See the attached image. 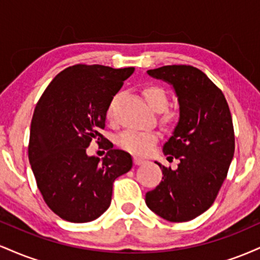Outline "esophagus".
Listing matches in <instances>:
<instances>
[{"label":"esophagus","mask_w":260,"mask_h":260,"mask_svg":"<svg viewBox=\"0 0 260 260\" xmlns=\"http://www.w3.org/2000/svg\"><path fill=\"white\" fill-rule=\"evenodd\" d=\"M133 161H134V164H136V165H142V164L145 162L144 159H140V157H137V156H134Z\"/></svg>","instance_id":"obj_1"}]
</instances>
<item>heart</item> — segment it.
Masks as SVG:
<instances>
[{"instance_id":"heart-1","label":"heart","mask_w":260,"mask_h":260,"mask_svg":"<svg viewBox=\"0 0 260 260\" xmlns=\"http://www.w3.org/2000/svg\"><path fill=\"white\" fill-rule=\"evenodd\" d=\"M143 95L147 100L148 105L154 111L160 112V120L162 123L170 124L177 120V111L171 109H166L169 103V98L166 91L159 85H147L143 89ZM117 96H115L107 107V118L112 120L113 106H115ZM159 140V134L156 132H138V131H124L117 137V144L122 149L136 155H147L153 150V148Z\"/></svg>"}]
</instances>
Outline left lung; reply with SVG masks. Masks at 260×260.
I'll return each mask as SVG.
<instances>
[{"instance_id": "left-lung-1", "label": "left lung", "mask_w": 260, "mask_h": 260, "mask_svg": "<svg viewBox=\"0 0 260 260\" xmlns=\"http://www.w3.org/2000/svg\"><path fill=\"white\" fill-rule=\"evenodd\" d=\"M148 74L171 84L178 98L180 118L164 154L180 164L171 170L155 161L162 181L145 203L168 221H189L213 205L228 176L235 153L231 112L222 91L193 66H164Z\"/></svg>"}]
</instances>
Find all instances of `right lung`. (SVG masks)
<instances>
[{"mask_svg":"<svg viewBox=\"0 0 260 260\" xmlns=\"http://www.w3.org/2000/svg\"><path fill=\"white\" fill-rule=\"evenodd\" d=\"M133 67L76 64L58 73L35 107L29 162L39 190L56 215L71 222L98 219L111 204L113 182L132 169L127 151L109 149L100 161L88 157L92 139L104 140L107 107Z\"/></svg>","mask_w":260,"mask_h":260,"instance_id":"obj_1","label":"right lung"}]
</instances>
